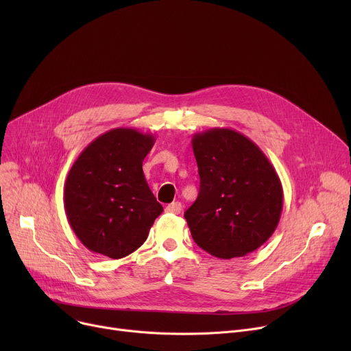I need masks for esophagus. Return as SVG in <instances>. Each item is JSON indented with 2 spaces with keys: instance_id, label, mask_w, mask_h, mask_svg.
I'll return each instance as SVG.
<instances>
[{
  "instance_id": "1",
  "label": "esophagus",
  "mask_w": 351,
  "mask_h": 351,
  "mask_svg": "<svg viewBox=\"0 0 351 351\" xmlns=\"http://www.w3.org/2000/svg\"><path fill=\"white\" fill-rule=\"evenodd\" d=\"M180 210H182V204H180V202H172L171 205H168V206L165 208V212L175 213V215L180 213Z\"/></svg>"
}]
</instances>
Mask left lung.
Masks as SVG:
<instances>
[{
  "label": "left lung",
  "instance_id": "left-lung-1",
  "mask_svg": "<svg viewBox=\"0 0 351 351\" xmlns=\"http://www.w3.org/2000/svg\"><path fill=\"white\" fill-rule=\"evenodd\" d=\"M200 188L185 219L195 243L219 259L259 249L279 225L283 188L267 156L229 128L192 138Z\"/></svg>",
  "mask_w": 351,
  "mask_h": 351
}]
</instances>
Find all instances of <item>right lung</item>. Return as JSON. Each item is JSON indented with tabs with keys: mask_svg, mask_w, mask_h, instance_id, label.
Returning a JSON list of instances; mask_svg holds the SVG:
<instances>
[{
	"mask_svg": "<svg viewBox=\"0 0 351 351\" xmlns=\"http://www.w3.org/2000/svg\"><path fill=\"white\" fill-rule=\"evenodd\" d=\"M155 143L152 134L115 128L92 141L68 172L64 205L81 243L122 259L143 245L163 208L142 171Z\"/></svg>",
	"mask_w": 351,
	"mask_h": 351,
	"instance_id": "add662e5",
	"label": "right lung"
}]
</instances>
